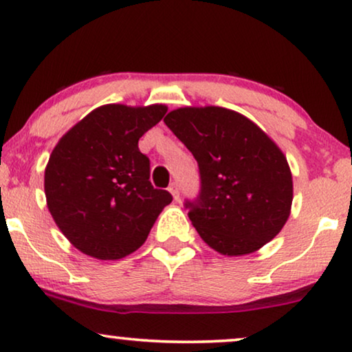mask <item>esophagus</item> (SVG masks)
Wrapping results in <instances>:
<instances>
[{
	"label": "esophagus",
	"instance_id": "34e87169",
	"mask_svg": "<svg viewBox=\"0 0 352 352\" xmlns=\"http://www.w3.org/2000/svg\"><path fill=\"white\" fill-rule=\"evenodd\" d=\"M173 194V197H175V200L179 199V186H177V182H171L170 184V189H168Z\"/></svg>",
	"mask_w": 352,
	"mask_h": 352
}]
</instances>
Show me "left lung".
<instances>
[{
    "mask_svg": "<svg viewBox=\"0 0 352 352\" xmlns=\"http://www.w3.org/2000/svg\"><path fill=\"white\" fill-rule=\"evenodd\" d=\"M163 122L199 163L200 190L186 200L197 232L228 256L256 252L290 216L292 171L271 138L223 107H182Z\"/></svg>",
    "mask_w": 352,
    "mask_h": 352,
    "instance_id": "obj_1",
    "label": "left lung"
}]
</instances>
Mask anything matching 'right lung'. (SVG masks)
<instances>
[{
  "mask_svg": "<svg viewBox=\"0 0 352 352\" xmlns=\"http://www.w3.org/2000/svg\"><path fill=\"white\" fill-rule=\"evenodd\" d=\"M166 110L162 104L102 105L57 142L45 171L47 208L80 252L124 258L146 242L171 204L170 192L152 186L151 160L138 147Z\"/></svg>",
  "mask_w": 352,
  "mask_h": 352,
  "instance_id": "1",
  "label": "right lung"
}]
</instances>
